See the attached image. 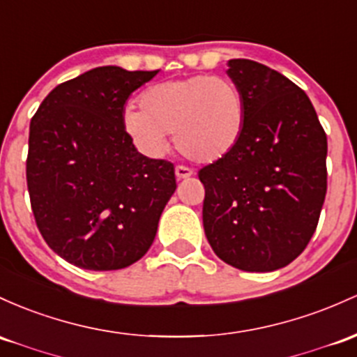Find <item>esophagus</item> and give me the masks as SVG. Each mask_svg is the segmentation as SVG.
I'll return each mask as SVG.
<instances>
[{"label": "esophagus", "instance_id": "obj_1", "mask_svg": "<svg viewBox=\"0 0 357 357\" xmlns=\"http://www.w3.org/2000/svg\"><path fill=\"white\" fill-rule=\"evenodd\" d=\"M193 174V171L186 166H176V178L178 179H186Z\"/></svg>", "mask_w": 357, "mask_h": 357}]
</instances>
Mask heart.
Wrapping results in <instances>:
<instances>
[{"mask_svg":"<svg viewBox=\"0 0 357 357\" xmlns=\"http://www.w3.org/2000/svg\"><path fill=\"white\" fill-rule=\"evenodd\" d=\"M142 108L123 113L128 135L144 152L158 155L174 134L178 151L195 162L208 164L225 158L245 128V100L227 77L197 74L164 81L140 96Z\"/></svg>","mask_w":357,"mask_h":357,"instance_id":"1","label":"heart"}]
</instances>
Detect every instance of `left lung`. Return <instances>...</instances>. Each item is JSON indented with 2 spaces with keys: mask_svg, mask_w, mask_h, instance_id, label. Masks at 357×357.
<instances>
[{
  "mask_svg": "<svg viewBox=\"0 0 357 357\" xmlns=\"http://www.w3.org/2000/svg\"><path fill=\"white\" fill-rule=\"evenodd\" d=\"M245 128L225 158L198 172L211 249L242 271L268 273L303 252L327 193V135L312 101L268 66L230 59Z\"/></svg>",
  "mask_w": 357,
  "mask_h": 357,
  "instance_id": "left-lung-1",
  "label": "left lung"
}]
</instances>
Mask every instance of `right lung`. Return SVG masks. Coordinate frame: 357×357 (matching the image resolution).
Listing matches in <instances>:
<instances>
[{"mask_svg": "<svg viewBox=\"0 0 357 357\" xmlns=\"http://www.w3.org/2000/svg\"><path fill=\"white\" fill-rule=\"evenodd\" d=\"M159 70L103 66L61 83L30 121L26 186L42 237L70 264L112 271L154 242L176 190L174 166L137 152L128 96Z\"/></svg>", "mask_w": 357, "mask_h": 357, "instance_id": "add662e5", "label": "right lung"}]
</instances>
